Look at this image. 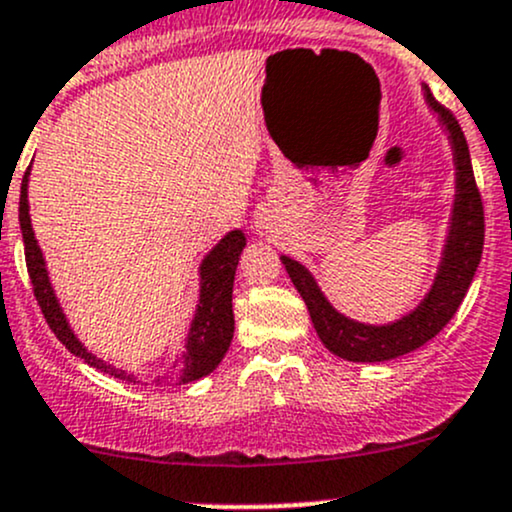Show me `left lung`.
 Returning <instances> with one entry per match:
<instances>
[{
    "mask_svg": "<svg viewBox=\"0 0 512 512\" xmlns=\"http://www.w3.org/2000/svg\"><path fill=\"white\" fill-rule=\"evenodd\" d=\"M423 97L428 101L430 111H435L437 119L445 126L454 155V204L449 233L437 274L425 299L411 313L393 323H359L330 306L313 274L301 262L282 255V265L299 289L301 299L306 301L320 342L333 355L347 359V362H389V359L418 350L420 345L435 338L457 313L459 303L464 301L466 289L481 262V252H484V204H481V194L476 189L469 145H466L462 126L445 106L437 104L428 84H423Z\"/></svg>",
    "mask_w": 512,
    "mask_h": 512,
    "instance_id": "1",
    "label": "left lung"
}]
</instances>
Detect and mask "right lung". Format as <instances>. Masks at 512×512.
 I'll return each instance as SVG.
<instances>
[{"label":"right lung","mask_w":512,"mask_h":512,"mask_svg":"<svg viewBox=\"0 0 512 512\" xmlns=\"http://www.w3.org/2000/svg\"><path fill=\"white\" fill-rule=\"evenodd\" d=\"M28 167L24 174V182H21V199H19V223H21V235H24V250H26V267L28 277H31L33 294H36L38 306H41L43 316H46L50 330L55 333L67 350L75 357L84 359L89 367L99 369V372L111 374L114 379L131 381L138 384V379L133 374H128L126 369L114 367V364H106L104 359L87 350L77 335L72 333L70 323H67L63 306L58 303L53 286H50V277L46 269V260H43V252L38 247L36 235L31 228V216H28ZM245 247V233L243 230H230L228 235H223L218 240V245L213 247L209 255L201 260L199 267V303H196V313L192 320V328H189L187 342H184V352L179 357L177 369H174L170 381L172 384H189V381L201 379V376L211 374L213 369L221 364V359L226 357L230 340H233L235 320H233V282H235V269H238L240 252Z\"/></svg>","instance_id":"right-lung-1"}]
</instances>
